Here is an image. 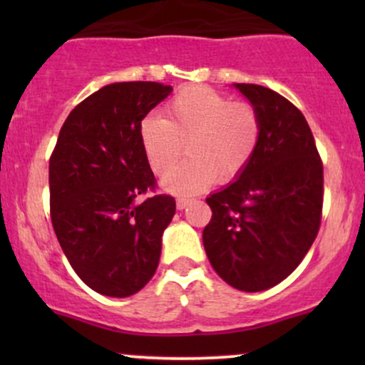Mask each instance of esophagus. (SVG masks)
<instances>
[{
	"label": "esophagus",
	"instance_id": "obj_1",
	"mask_svg": "<svg viewBox=\"0 0 365 365\" xmlns=\"http://www.w3.org/2000/svg\"><path fill=\"white\" fill-rule=\"evenodd\" d=\"M188 204H190V200H188V199H183V197H182V199H177V209H180V211H183V209H185Z\"/></svg>",
	"mask_w": 365,
	"mask_h": 365
}]
</instances>
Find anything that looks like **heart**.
<instances>
[{"mask_svg":"<svg viewBox=\"0 0 365 365\" xmlns=\"http://www.w3.org/2000/svg\"><path fill=\"white\" fill-rule=\"evenodd\" d=\"M261 118L252 104L230 101L211 87L178 91L165 104V118L148 115L139 125L142 153L163 177L183 153L188 159L163 180L180 195L206 190L216 180L232 182L244 173L261 140Z\"/></svg>","mask_w":365,"mask_h":365,"instance_id":"b5f03b06","label":"heart"}]
</instances>
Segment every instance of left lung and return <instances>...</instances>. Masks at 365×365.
Returning a JSON list of instances; mask_svg holds the SVG:
<instances>
[{
    "label": "left lung",
    "mask_w": 365,
    "mask_h": 365,
    "mask_svg": "<svg viewBox=\"0 0 365 365\" xmlns=\"http://www.w3.org/2000/svg\"><path fill=\"white\" fill-rule=\"evenodd\" d=\"M261 118V140L244 173L206 199L202 232L215 271L242 292L283 282L316 240L322 212V161L307 120L278 92L235 83Z\"/></svg>",
    "instance_id": "left-lung-1"
}]
</instances>
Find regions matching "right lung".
<instances>
[{
    "label": "right lung",
    "instance_id": "1",
    "mask_svg": "<svg viewBox=\"0 0 365 365\" xmlns=\"http://www.w3.org/2000/svg\"><path fill=\"white\" fill-rule=\"evenodd\" d=\"M171 86L116 82L73 108L49 159L51 223L75 273L92 290L128 297L158 269L175 199L156 190L139 125Z\"/></svg>",
    "mask_w": 365,
    "mask_h": 365
}]
</instances>
